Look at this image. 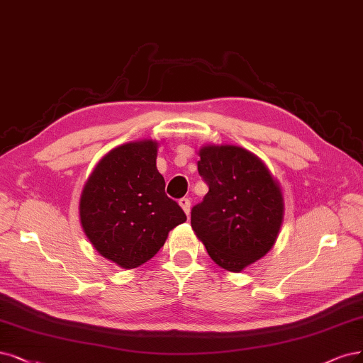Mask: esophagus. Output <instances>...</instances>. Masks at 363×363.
Wrapping results in <instances>:
<instances>
[{"label":"esophagus","instance_id":"esophagus-1","mask_svg":"<svg viewBox=\"0 0 363 363\" xmlns=\"http://www.w3.org/2000/svg\"><path fill=\"white\" fill-rule=\"evenodd\" d=\"M179 204L184 210V213L189 215V211H191V199L189 198H182L180 201H179Z\"/></svg>","mask_w":363,"mask_h":363}]
</instances>
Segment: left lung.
Here are the masks:
<instances>
[{"mask_svg":"<svg viewBox=\"0 0 363 363\" xmlns=\"http://www.w3.org/2000/svg\"><path fill=\"white\" fill-rule=\"evenodd\" d=\"M198 172L208 192L191 211L192 228L218 266L242 272L278 239L281 187L261 159L237 145L203 147Z\"/></svg>","mask_w":363,"mask_h":363,"instance_id":"obj_1","label":"left lung"}]
</instances>
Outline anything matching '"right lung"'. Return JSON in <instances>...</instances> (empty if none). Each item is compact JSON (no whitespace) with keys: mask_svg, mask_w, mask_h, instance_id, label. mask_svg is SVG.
I'll return each instance as SVG.
<instances>
[{"mask_svg":"<svg viewBox=\"0 0 363 363\" xmlns=\"http://www.w3.org/2000/svg\"><path fill=\"white\" fill-rule=\"evenodd\" d=\"M159 144L143 140L111 150L86 180L79 218L96 251L123 269L153 258L168 233L186 220L182 207L165 194L157 171Z\"/></svg>","mask_w":363,"mask_h":363,"instance_id":"1","label":"right lung"}]
</instances>
